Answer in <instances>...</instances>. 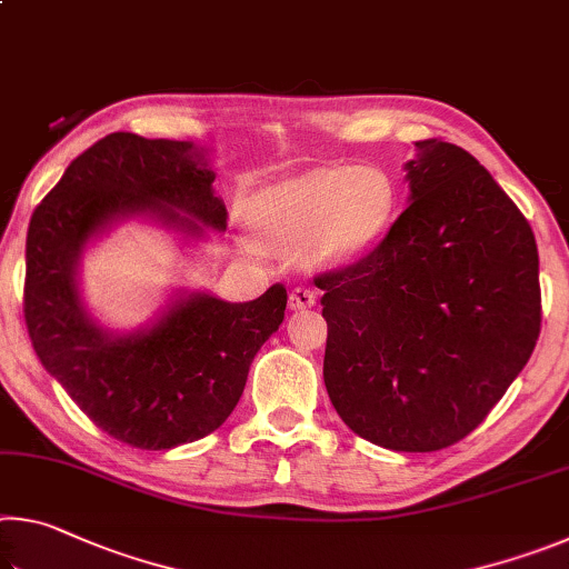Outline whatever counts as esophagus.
Segmentation results:
<instances>
[{
    "label": "esophagus",
    "instance_id": "esophagus-1",
    "mask_svg": "<svg viewBox=\"0 0 569 569\" xmlns=\"http://www.w3.org/2000/svg\"><path fill=\"white\" fill-rule=\"evenodd\" d=\"M316 303V291L311 286H296L291 296H288V306L293 308H311Z\"/></svg>",
    "mask_w": 569,
    "mask_h": 569
}]
</instances>
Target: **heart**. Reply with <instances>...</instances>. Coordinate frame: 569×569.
<instances>
[{"label":"heart","instance_id":"heart-1","mask_svg":"<svg viewBox=\"0 0 569 569\" xmlns=\"http://www.w3.org/2000/svg\"><path fill=\"white\" fill-rule=\"evenodd\" d=\"M397 190L381 168L311 170L250 200L248 220L268 246L296 248L313 263H343L387 233Z\"/></svg>","mask_w":569,"mask_h":569}]
</instances>
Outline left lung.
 Masks as SVG:
<instances>
[{"instance_id":"1","label":"left lung","mask_w":569,"mask_h":569,"mask_svg":"<svg viewBox=\"0 0 569 569\" xmlns=\"http://www.w3.org/2000/svg\"><path fill=\"white\" fill-rule=\"evenodd\" d=\"M407 162L411 203L349 266L319 273L323 381L371 445L437 451L471 435L542 326L535 233L475 156L437 138Z\"/></svg>"}]
</instances>
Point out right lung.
Listing matches in <instances>:
<instances>
[{"mask_svg": "<svg viewBox=\"0 0 569 569\" xmlns=\"http://www.w3.org/2000/svg\"><path fill=\"white\" fill-rule=\"evenodd\" d=\"M213 180L190 142L112 132L70 162L32 213L24 276L32 346L94 427L122 445L158 451L216 431L236 409L253 356L283 323V283L248 303L192 293L152 329L128 336L104 333L84 313L74 281L84 243L132 213L190 236L203 233L191 217L223 230Z\"/></svg>", "mask_w": 569, "mask_h": 569, "instance_id": "1", "label": "right lung"}]
</instances>
